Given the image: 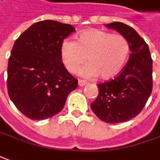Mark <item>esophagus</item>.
<instances>
[{"instance_id": "obj_1", "label": "esophagus", "mask_w": 160, "mask_h": 160, "mask_svg": "<svg viewBox=\"0 0 160 160\" xmlns=\"http://www.w3.org/2000/svg\"><path fill=\"white\" fill-rule=\"evenodd\" d=\"M87 83V81L85 80H82V79H79L78 80V84H79V86H84V85H86Z\"/></svg>"}]
</instances>
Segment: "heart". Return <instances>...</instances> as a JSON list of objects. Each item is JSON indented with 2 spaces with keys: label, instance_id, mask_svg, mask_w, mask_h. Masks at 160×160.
Segmentation results:
<instances>
[{
  "label": "heart",
  "instance_id": "heart-1",
  "mask_svg": "<svg viewBox=\"0 0 160 160\" xmlns=\"http://www.w3.org/2000/svg\"><path fill=\"white\" fill-rule=\"evenodd\" d=\"M131 53L129 40L123 35L101 29L80 33L78 41L65 39L61 46L62 63L70 73H76L88 61L80 73L108 80L115 78L124 68Z\"/></svg>",
  "mask_w": 160,
  "mask_h": 160
}]
</instances>
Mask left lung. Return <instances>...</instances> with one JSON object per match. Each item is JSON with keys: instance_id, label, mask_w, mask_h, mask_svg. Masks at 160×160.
I'll return each instance as SVG.
<instances>
[{"instance_id": "1", "label": "left lung", "mask_w": 160, "mask_h": 160, "mask_svg": "<svg viewBox=\"0 0 160 160\" xmlns=\"http://www.w3.org/2000/svg\"><path fill=\"white\" fill-rule=\"evenodd\" d=\"M130 42L132 53L118 76L98 84V96L91 103L98 118L109 124L122 123L137 117L152 91V59L148 45L136 30L124 23H109Z\"/></svg>"}]
</instances>
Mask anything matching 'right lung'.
<instances>
[{
	"label": "right lung",
	"instance_id": "add662e5",
	"mask_svg": "<svg viewBox=\"0 0 160 160\" xmlns=\"http://www.w3.org/2000/svg\"><path fill=\"white\" fill-rule=\"evenodd\" d=\"M74 31L70 24L46 20L34 23L15 41L8 65V92L28 118H52L78 88V80L61 57L62 43Z\"/></svg>",
	"mask_w": 160,
	"mask_h": 160
}]
</instances>
